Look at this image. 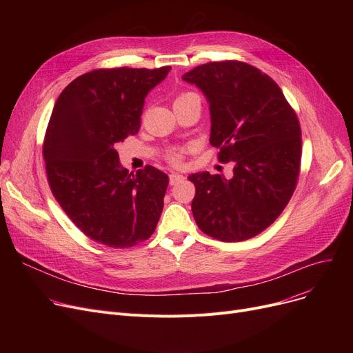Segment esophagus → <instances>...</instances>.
<instances>
[{
    "label": "esophagus",
    "instance_id": "esophagus-1",
    "mask_svg": "<svg viewBox=\"0 0 353 353\" xmlns=\"http://www.w3.org/2000/svg\"><path fill=\"white\" fill-rule=\"evenodd\" d=\"M169 179H170V184L173 186V184L179 183L180 180H183V176H181V174H177V173H172V174L169 176Z\"/></svg>",
    "mask_w": 353,
    "mask_h": 353
}]
</instances>
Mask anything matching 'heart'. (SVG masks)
Here are the masks:
<instances>
[{
	"instance_id": "obj_1",
	"label": "heart",
	"mask_w": 353,
	"mask_h": 353,
	"mask_svg": "<svg viewBox=\"0 0 353 353\" xmlns=\"http://www.w3.org/2000/svg\"><path fill=\"white\" fill-rule=\"evenodd\" d=\"M188 99H199V96L196 94V92H192V91H184L181 92V94H179L174 100L176 101H181V100H188ZM183 153H184V148H172V150H169L165 153V160L169 161L170 164L173 165H177L181 163V159H183Z\"/></svg>"
}]
</instances>
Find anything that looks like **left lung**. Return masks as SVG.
I'll use <instances>...</instances> for the list:
<instances>
[{"label": "left lung", "mask_w": 353, "mask_h": 353, "mask_svg": "<svg viewBox=\"0 0 353 353\" xmlns=\"http://www.w3.org/2000/svg\"><path fill=\"white\" fill-rule=\"evenodd\" d=\"M210 103V144L233 174L189 176L199 229L221 242H242L281 216L298 184L302 132L294 110L266 72L237 60L197 65L183 76Z\"/></svg>", "instance_id": "left-lung-1"}]
</instances>
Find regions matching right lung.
I'll list each match as a JSON object with an SVG mask.
<instances>
[{"label":"right lung","mask_w":353,"mask_h":353,"mask_svg":"<svg viewBox=\"0 0 353 353\" xmlns=\"http://www.w3.org/2000/svg\"><path fill=\"white\" fill-rule=\"evenodd\" d=\"M170 70H92L54 104L43 143L50 189L72 223L104 246H136L159 223L169 176L153 165L128 173L116 144L139 133L147 92Z\"/></svg>","instance_id":"1"}]
</instances>
